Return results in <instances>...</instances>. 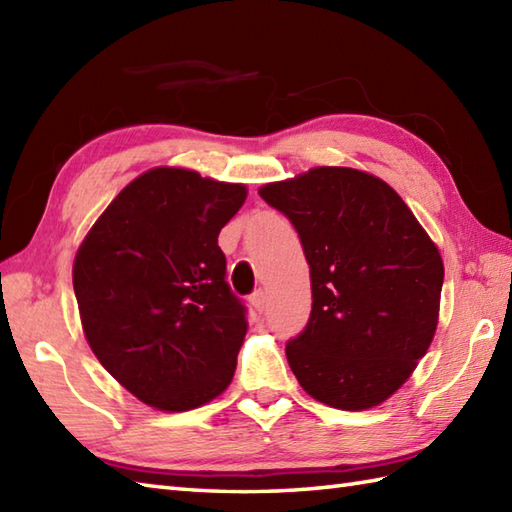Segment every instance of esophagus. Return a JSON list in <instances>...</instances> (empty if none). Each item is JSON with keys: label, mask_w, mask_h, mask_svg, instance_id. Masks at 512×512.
<instances>
[{"label": "esophagus", "mask_w": 512, "mask_h": 512, "mask_svg": "<svg viewBox=\"0 0 512 512\" xmlns=\"http://www.w3.org/2000/svg\"><path fill=\"white\" fill-rule=\"evenodd\" d=\"M250 306H253V310H255L257 314L264 312V308H266V295H264V290H257L255 295L250 297Z\"/></svg>", "instance_id": "1"}]
</instances>
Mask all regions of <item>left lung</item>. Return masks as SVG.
Listing matches in <instances>:
<instances>
[{
	"instance_id": "left-lung-1",
	"label": "left lung",
	"mask_w": 512,
	"mask_h": 512,
	"mask_svg": "<svg viewBox=\"0 0 512 512\" xmlns=\"http://www.w3.org/2000/svg\"><path fill=\"white\" fill-rule=\"evenodd\" d=\"M259 195L295 226L310 266V319L286 343L292 374L334 409L380 405L436 334V244L387 182L358 169L317 167Z\"/></svg>"
}]
</instances>
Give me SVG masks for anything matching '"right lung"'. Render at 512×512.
<instances>
[{"label": "right lung", "instance_id": "add662e5", "mask_svg": "<svg viewBox=\"0 0 512 512\" xmlns=\"http://www.w3.org/2000/svg\"><path fill=\"white\" fill-rule=\"evenodd\" d=\"M244 184L158 167L116 195L74 257L85 339L127 391L189 411L231 385L248 330L217 235Z\"/></svg>", "mask_w": 512, "mask_h": 512}]
</instances>
